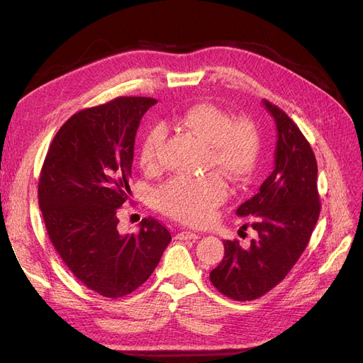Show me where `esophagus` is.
I'll list each match as a JSON object with an SVG mask.
<instances>
[{
	"label": "esophagus",
	"instance_id": "1",
	"mask_svg": "<svg viewBox=\"0 0 363 363\" xmlns=\"http://www.w3.org/2000/svg\"><path fill=\"white\" fill-rule=\"evenodd\" d=\"M175 238L180 239V240H196L200 238V235L192 233V232H180Z\"/></svg>",
	"mask_w": 363,
	"mask_h": 363
}]
</instances>
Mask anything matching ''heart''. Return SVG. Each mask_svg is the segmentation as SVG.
Masks as SVG:
<instances>
[{
  "label": "heart",
  "instance_id": "obj_1",
  "mask_svg": "<svg viewBox=\"0 0 363 363\" xmlns=\"http://www.w3.org/2000/svg\"><path fill=\"white\" fill-rule=\"evenodd\" d=\"M177 124L208 145L207 164L232 180H244L255 171L260 155L259 130L247 118L232 121L228 113L212 103L189 107ZM163 128L152 127L140 142L139 162L145 169L159 164ZM227 199V184L221 175L201 177L177 175L156 191V203L163 213L191 225L211 221L216 208Z\"/></svg>",
  "mask_w": 363,
  "mask_h": 363
}]
</instances>
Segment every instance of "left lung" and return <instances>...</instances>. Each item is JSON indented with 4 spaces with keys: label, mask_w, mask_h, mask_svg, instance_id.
Listing matches in <instances>:
<instances>
[{
    "label": "left lung",
    "mask_w": 363,
    "mask_h": 363,
    "mask_svg": "<svg viewBox=\"0 0 363 363\" xmlns=\"http://www.w3.org/2000/svg\"><path fill=\"white\" fill-rule=\"evenodd\" d=\"M262 103L277 128L276 164L259 192L236 211L238 216H250L257 236L245 248L239 240H225L224 257L211 272L213 286L238 301L259 298L288 276L321 211L311 144L281 108Z\"/></svg>",
    "instance_id": "1"
}]
</instances>
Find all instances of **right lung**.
<instances>
[{"instance_id": "add662e5", "label": "right lung", "mask_w": 363, "mask_h": 363, "mask_svg": "<svg viewBox=\"0 0 363 363\" xmlns=\"http://www.w3.org/2000/svg\"><path fill=\"white\" fill-rule=\"evenodd\" d=\"M157 101L119 96L72 115L43 160L38 199L51 244L86 288L121 298L144 284L171 242L169 230L144 218L121 235L118 208L128 200L135 138Z\"/></svg>"}]
</instances>
